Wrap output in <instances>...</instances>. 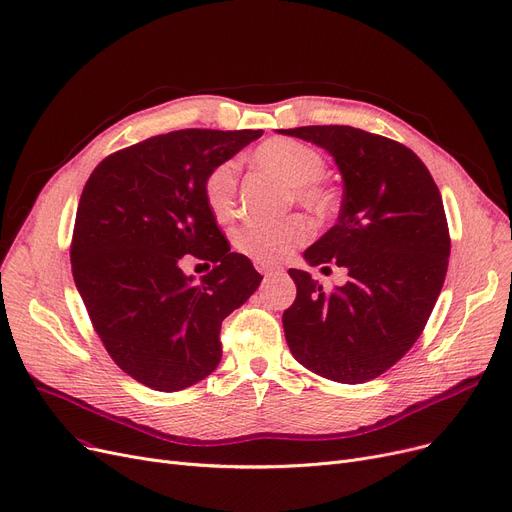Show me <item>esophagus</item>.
<instances>
[{
	"label": "esophagus",
	"instance_id": "34e87169",
	"mask_svg": "<svg viewBox=\"0 0 512 512\" xmlns=\"http://www.w3.org/2000/svg\"><path fill=\"white\" fill-rule=\"evenodd\" d=\"M255 268H257L263 276H270V274L282 272L280 265H274V263H255Z\"/></svg>",
	"mask_w": 512,
	"mask_h": 512
}]
</instances>
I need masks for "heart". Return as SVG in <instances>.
Wrapping results in <instances>:
<instances>
[{
  "label": "heart",
  "mask_w": 512,
  "mask_h": 512,
  "mask_svg": "<svg viewBox=\"0 0 512 512\" xmlns=\"http://www.w3.org/2000/svg\"><path fill=\"white\" fill-rule=\"evenodd\" d=\"M253 163L272 175L278 184L288 188L293 201L311 215L326 217L337 205V196L320 184L326 173L322 152L291 138H272L259 144L253 152ZM238 165L224 161L215 165L203 184L205 203L215 219L228 221L236 211ZM311 228L301 215H291L276 224H247L236 230L234 247L255 263H278L305 244Z\"/></svg>",
  "instance_id": "b5f03b06"
}]
</instances>
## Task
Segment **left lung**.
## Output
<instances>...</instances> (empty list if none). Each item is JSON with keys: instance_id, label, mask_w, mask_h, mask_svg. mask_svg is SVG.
I'll list each match as a JSON object with an SVG mask.
<instances>
[{"instance_id": "left-lung-1", "label": "left lung", "mask_w": 512, "mask_h": 512, "mask_svg": "<svg viewBox=\"0 0 512 512\" xmlns=\"http://www.w3.org/2000/svg\"><path fill=\"white\" fill-rule=\"evenodd\" d=\"M278 133L324 148L341 171L337 224L303 257L349 276L324 291L307 272L288 270L297 299L282 314L286 343L324 379L372 381L416 343L446 280L450 232L439 188L410 148L376 133L349 125Z\"/></svg>"}]
</instances>
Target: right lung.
Returning <instances> with one entry per match:
<instances>
[{"mask_svg":"<svg viewBox=\"0 0 512 512\" xmlns=\"http://www.w3.org/2000/svg\"><path fill=\"white\" fill-rule=\"evenodd\" d=\"M261 129H180L106 157L77 207L71 265L110 358L154 391H182L221 360L219 328L263 276L230 253L203 194L207 173ZM214 263L196 283L179 263Z\"/></svg>","mask_w":512,"mask_h":512,"instance_id":"add662e5","label":"right lung"}]
</instances>
